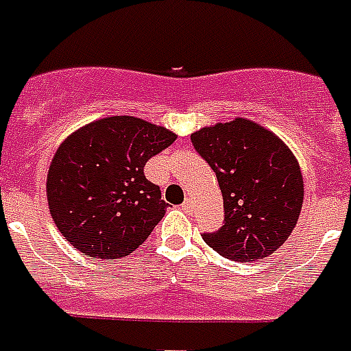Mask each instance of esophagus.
Segmentation results:
<instances>
[{
	"mask_svg": "<svg viewBox=\"0 0 351 351\" xmlns=\"http://www.w3.org/2000/svg\"><path fill=\"white\" fill-rule=\"evenodd\" d=\"M181 208H183L184 212H189V214H190V212H192V208H193V203H192V201H190V199H186V201H184V203L181 204Z\"/></svg>",
	"mask_w": 351,
	"mask_h": 351,
	"instance_id": "obj_1",
	"label": "esophagus"
}]
</instances>
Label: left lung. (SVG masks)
<instances>
[{
    "label": "left lung",
    "instance_id": "left-lung-1",
    "mask_svg": "<svg viewBox=\"0 0 351 351\" xmlns=\"http://www.w3.org/2000/svg\"><path fill=\"white\" fill-rule=\"evenodd\" d=\"M190 139L223 193L224 223L203 234L204 243L230 261L250 263L274 254L295 228L304 197L301 168L290 148L243 117L201 128Z\"/></svg>",
    "mask_w": 351,
    "mask_h": 351
}]
</instances>
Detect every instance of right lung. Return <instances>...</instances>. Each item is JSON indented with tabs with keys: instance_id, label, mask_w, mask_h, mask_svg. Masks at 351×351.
<instances>
[{
	"instance_id": "obj_1",
	"label": "right lung",
	"mask_w": 351,
	"mask_h": 351,
	"mask_svg": "<svg viewBox=\"0 0 351 351\" xmlns=\"http://www.w3.org/2000/svg\"><path fill=\"white\" fill-rule=\"evenodd\" d=\"M173 141V132L132 116L70 134L47 176L50 215L64 239L97 259H119L143 245L168 206L143 168Z\"/></svg>"
}]
</instances>
